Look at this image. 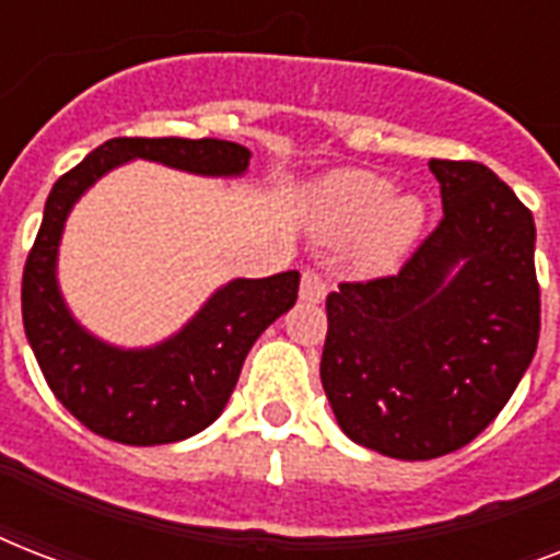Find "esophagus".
Here are the masks:
<instances>
[{
  "label": "esophagus",
  "mask_w": 560,
  "mask_h": 560,
  "mask_svg": "<svg viewBox=\"0 0 560 560\" xmlns=\"http://www.w3.org/2000/svg\"><path fill=\"white\" fill-rule=\"evenodd\" d=\"M328 296V284L319 272L305 270L302 272V284H299V299L307 302V305H319L323 299Z\"/></svg>",
  "instance_id": "1"
}]
</instances>
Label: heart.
Instances as JSON below:
<instances>
[{"label": "heart", "instance_id": "1", "mask_svg": "<svg viewBox=\"0 0 560 560\" xmlns=\"http://www.w3.org/2000/svg\"><path fill=\"white\" fill-rule=\"evenodd\" d=\"M314 229L328 241L358 237L354 261L366 272H389L424 229V202L395 194V183L369 171H337L311 188Z\"/></svg>", "mask_w": 560, "mask_h": 560}]
</instances>
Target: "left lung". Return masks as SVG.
Wrapping results in <instances>:
<instances>
[{
  "mask_svg": "<svg viewBox=\"0 0 560 560\" xmlns=\"http://www.w3.org/2000/svg\"><path fill=\"white\" fill-rule=\"evenodd\" d=\"M444 218L404 270L328 296L319 377L351 442L435 459L477 439L540 334L535 220L479 162L430 160Z\"/></svg>",
  "mask_w": 560,
  "mask_h": 560,
  "instance_id": "8db88e82",
  "label": "left lung"
}]
</instances>
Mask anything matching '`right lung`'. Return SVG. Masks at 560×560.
I'll return each instance as SVG.
<instances>
[{
  "label": "right lung",
  "mask_w": 560,
  "mask_h": 560,
  "mask_svg": "<svg viewBox=\"0 0 560 560\" xmlns=\"http://www.w3.org/2000/svg\"><path fill=\"white\" fill-rule=\"evenodd\" d=\"M249 148L223 139H109L57 179L22 272V325L57 400L109 442H183L223 412L255 340L296 305L299 272L229 279L179 331L153 346L101 340L66 305L57 255L74 202L109 171L144 160L194 177L237 179Z\"/></svg>",
  "instance_id": "add662e5"
}]
</instances>
